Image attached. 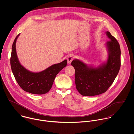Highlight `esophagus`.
I'll use <instances>...</instances> for the list:
<instances>
[{"instance_id": "esophagus-1", "label": "esophagus", "mask_w": 134, "mask_h": 134, "mask_svg": "<svg viewBox=\"0 0 134 134\" xmlns=\"http://www.w3.org/2000/svg\"><path fill=\"white\" fill-rule=\"evenodd\" d=\"M73 59H74V56H72V55L69 56L67 58L68 64H71V63L72 62V61L73 60Z\"/></svg>"}]
</instances>
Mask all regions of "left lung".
<instances>
[{"mask_svg": "<svg viewBox=\"0 0 134 134\" xmlns=\"http://www.w3.org/2000/svg\"><path fill=\"white\" fill-rule=\"evenodd\" d=\"M106 34L110 39L105 44L108 51V58L106 62L96 68L77 59L71 63L75 71L77 90L82 96H97L105 92L114 81L120 70V45L109 31Z\"/></svg>", "mask_w": 134, "mask_h": 134, "instance_id": "1", "label": "left lung"}]
</instances>
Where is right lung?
Instances as JSON below:
<instances>
[{
  "mask_svg": "<svg viewBox=\"0 0 134 134\" xmlns=\"http://www.w3.org/2000/svg\"><path fill=\"white\" fill-rule=\"evenodd\" d=\"M15 38L12 47L10 58L12 73L20 88L26 92L36 94H43L51 89L58 73L66 66L67 60L55 64L40 72H32L24 67L19 62L16 51Z\"/></svg>",
  "mask_w": 134,
  "mask_h": 134,
  "instance_id": "right-lung-1",
  "label": "right lung"
}]
</instances>
